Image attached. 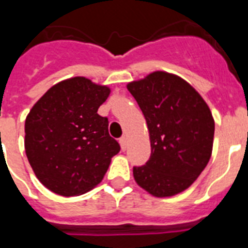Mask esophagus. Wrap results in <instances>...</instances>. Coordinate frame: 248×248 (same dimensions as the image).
Segmentation results:
<instances>
[{
  "label": "esophagus",
  "instance_id": "1",
  "mask_svg": "<svg viewBox=\"0 0 248 248\" xmlns=\"http://www.w3.org/2000/svg\"><path fill=\"white\" fill-rule=\"evenodd\" d=\"M120 144L121 149H122V151H126V148H127V138H126V136H122L120 139Z\"/></svg>",
  "mask_w": 248,
  "mask_h": 248
}]
</instances>
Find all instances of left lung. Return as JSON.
Wrapping results in <instances>:
<instances>
[{"label":"left lung","mask_w":248,"mask_h":248,"mask_svg":"<svg viewBox=\"0 0 248 248\" xmlns=\"http://www.w3.org/2000/svg\"><path fill=\"white\" fill-rule=\"evenodd\" d=\"M143 112L151 158L134 167L140 188L158 198L176 196L197 180L210 161L215 121L200 93L179 76L155 71L127 83Z\"/></svg>","instance_id":"1"}]
</instances>
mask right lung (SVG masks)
<instances>
[{"label":"right lung","instance_id":"obj_1","mask_svg":"<svg viewBox=\"0 0 248 248\" xmlns=\"http://www.w3.org/2000/svg\"><path fill=\"white\" fill-rule=\"evenodd\" d=\"M110 89L86 77L60 81L25 118V155L37 179L64 197L85 194L104 177L120 144L97 109Z\"/></svg>","mask_w":248,"mask_h":248}]
</instances>
